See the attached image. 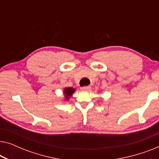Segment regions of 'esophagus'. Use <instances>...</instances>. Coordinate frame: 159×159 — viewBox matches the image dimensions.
<instances>
[{
	"mask_svg": "<svg viewBox=\"0 0 159 159\" xmlns=\"http://www.w3.org/2000/svg\"><path fill=\"white\" fill-rule=\"evenodd\" d=\"M81 90L83 91H90L91 90V87L90 86L82 87V88H81Z\"/></svg>",
	"mask_w": 159,
	"mask_h": 159,
	"instance_id": "obj_1",
	"label": "esophagus"
}]
</instances>
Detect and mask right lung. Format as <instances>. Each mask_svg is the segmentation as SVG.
<instances>
[{"instance_id": "add662e5", "label": "right lung", "mask_w": 159, "mask_h": 159, "mask_svg": "<svg viewBox=\"0 0 159 159\" xmlns=\"http://www.w3.org/2000/svg\"><path fill=\"white\" fill-rule=\"evenodd\" d=\"M75 92V89L72 88H66L64 89V95H65V98L66 100L69 99V98Z\"/></svg>"}]
</instances>
